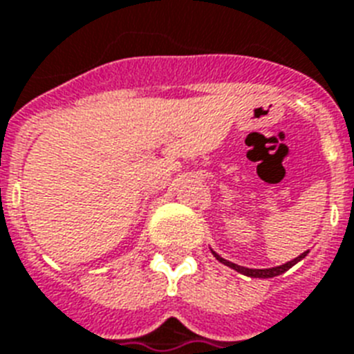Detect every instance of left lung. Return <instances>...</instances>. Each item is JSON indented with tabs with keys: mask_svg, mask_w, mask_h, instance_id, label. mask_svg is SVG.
<instances>
[{
	"mask_svg": "<svg viewBox=\"0 0 354 354\" xmlns=\"http://www.w3.org/2000/svg\"><path fill=\"white\" fill-rule=\"evenodd\" d=\"M214 257H216V260H220L222 263H225V266H229L231 269H234V271L242 272V274H245V277H251V278H272V277H278V274H281V272H286L287 269H291L295 263H298V261L301 260V258L307 257V251L301 252L300 257L295 258V260L287 261V263H283V266L280 267H271V269H247V267H242V266H236V263H232V261H227L223 260L222 257H218L216 252H212Z\"/></svg>",
	"mask_w": 354,
	"mask_h": 354,
	"instance_id": "8db88e82",
	"label": "left lung"
}]
</instances>
